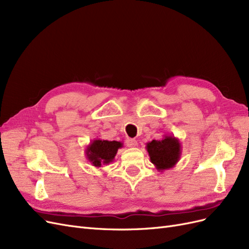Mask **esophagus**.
Returning a JSON list of instances; mask_svg holds the SVG:
<instances>
[{
  "label": "esophagus",
  "mask_w": 249,
  "mask_h": 249,
  "mask_svg": "<svg viewBox=\"0 0 249 249\" xmlns=\"http://www.w3.org/2000/svg\"><path fill=\"white\" fill-rule=\"evenodd\" d=\"M125 144H126V146H129V147H136L138 143H137V141L135 140V139L127 138V139L125 140Z\"/></svg>",
  "instance_id": "34e87169"
}]
</instances>
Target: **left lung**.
Returning a JSON list of instances; mask_svg holds the SVG:
<instances>
[{
  "instance_id": "left-lung-1",
  "label": "left lung",
  "mask_w": 249,
  "mask_h": 249,
  "mask_svg": "<svg viewBox=\"0 0 249 249\" xmlns=\"http://www.w3.org/2000/svg\"><path fill=\"white\" fill-rule=\"evenodd\" d=\"M146 150L156 169L164 171L176 166L182 154V146L179 140L175 136L164 135L161 140L147 142Z\"/></svg>"
}]
</instances>
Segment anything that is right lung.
<instances>
[{
    "mask_svg": "<svg viewBox=\"0 0 249 249\" xmlns=\"http://www.w3.org/2000/svg\"><path fill=\"white\" fill-rule=\"evenodd\" d=\"M120 147H123V143L119 141L94 139L86 147L85 154L92 166L99 168L102 167V165H108L113 162Z\"/></svg>",
    "mask_w": 249,
    "mask_h": 249,
    "instance_id": "right-lung-1",
    "label": "right lung"
}]
</instances>
